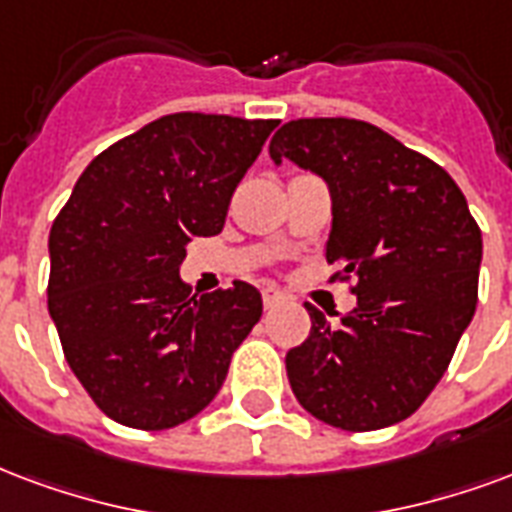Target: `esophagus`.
<instances>
[{"label": "esophagus", "instance_id": "obj_1", "mask_svg": "<svg viewBox=\"0 0 512 512\" xmlns=\"http://www.w3.org/2000/svg\"><path fill=\"white\" fill-rule=\"evenodd\" d=\"M285 301V293L279 290V287H263V306L266 309H274Z\"/></svg>", "mask_w": 512, "mask_h": 512}]
</instances>
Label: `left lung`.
Returning <instances> with one entry per match:
<instances>
[{
    "mask_svg": "<svg viewBox=\"0 0 512 512\" xmlns=\"http://www.w3.org/2000/svg\"><path fill=\"white\" fill-rule=\"evenodd\" d=\"M331 189L325 257L342 266L358 306L287 352V380L306 412L344 431L410 418L442 380L478 304L483 238L456 181L437 162L358 119H295L271 140Z\"/></svg>",
    "mask_w": 512,
    "mask_h": 512,
    "instance_id": "8db88e82",
    "label": "left lung"
}]
</instances>
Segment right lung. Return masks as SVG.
<instances>
[{
	"instance_id": "obj_1",
	"label": "right lung",
	"mask_w": 512,
	"mask_h": 512,
	"mask_svg": "<svg viewBox=\"0 0 512 512\" xmlns=\"http://www.w3.org/2000/svg\"><path fill=\"white\" fill-rule=\"evenodd\" d=\"M276 119L170 113L97 154L54 219L48 312L105 415L173 429L211 404L263 314L249 282L192 295L179 266L217 236Z\"/></svg>"
}]
</instances>
